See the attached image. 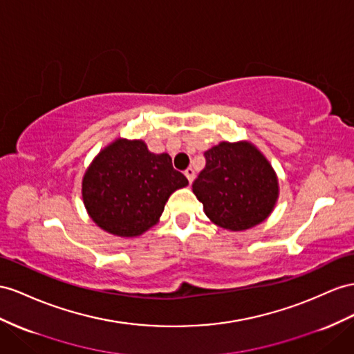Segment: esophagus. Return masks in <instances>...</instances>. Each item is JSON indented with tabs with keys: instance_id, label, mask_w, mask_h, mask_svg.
I'll return each mask as SVG.
<instances>
[{
	"instance_id": "1",
	"label": "esophagus",
	"mask_w": 354,
	"mask_h": 354,
	"mask_svg": "<svg viewBox=\"0 0 354 354\" xmlns=\"http://www.w3.org/2000/svg\"><path fill=\"white\" fill-rule=\"evenodd\" d=\"M185 176H187V179H188V183L192 184V183H193V179H194V176H196V174H194V169H193V167H188V169L185 170Z\"/></svg>"
}]
</instances>
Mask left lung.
I'll return each mask as SVG.
<instances>
[{
  "label": "left lung",
  "instance_id": "1",
  "mask_svg": "<svg viewBox=\"0 0 354 354\" xmlns=\"http://www.w3.org/2000/svg\"><path fill=\"white\" fill-rule=\"evenodd\" d=\"M205 160L193 192L215 224L238 232L268 218L278 197V180L252 145L221 142L205 152Z\"/></svg>",
  "mask_w": 354,
  "mask_h": 354
}]
</instances>
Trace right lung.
<instances>
[{
    "label": "right lung",
    "instance_id": "obj_1",
    "mask_svg": "<svg viewBox=\"0 0 354 354\" xmlns=\"http://www.w3.org/2000/svg\"><path fill=\"white\" fill-rule=\"evenodd\" d=\"M188 185L167 153H152L142 140H116L86 170L84 203L103 230L118 236H139L165 211L170 194Z\"/></svg>",
    "mask_w": 354,
    "mask_h": 354
}]
</instances>
